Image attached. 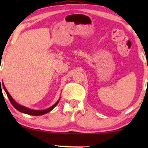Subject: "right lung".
Listing matches in <instances>:
<instances>
[{
	"label": "right lung",
	"instance_id": "add662e5",
	"mask_svg": "<svg viewBox=\"0 0 148 148\" xmlns=\"http://www.w3.org/2000/svg\"><path fill=\"white\" fill-rule=\"evenodd\" d=\"M0 83H1V79H0ZM2 85L3 86V88H4L5 91L8 97V99H10V102H11L12 104V106L14 107L15 108H16L17 111H18L19 112H21V113H25V114H28V115H44V114H46V113H49V112H50L51 111H52L53 109L54 108H55L56 106V105L58 103L59 101H60V99H59L58 101L54 103L53 105L52 106L49 107V108H47V109H45V110H33V109H31V108H28V107H25V106H22V105H20L19 103H18L16 102L15 100L13 99L12 97L10 95L9 92L7 90L6 88L5 87V85L3 84V82H2Z\"/></svg>",
	"mask_w": 148,
	"mask_h": 148
}]
</instances>
